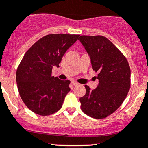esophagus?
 Returning a JSON list of instances; mask_svg holds the SVG:
<instances>
[{
  "mask_svg": "<svg viewBox=\"0 0 148 148\" xmlns=\"http://www.w3.org/2000/svg\"><path fill=\"white\" fill-rule=\"evenodd\" d=\"M71 84H72V85H74V86H77V85H79V83L76 82H74V81L71 82Z\"/></svg>",
  "mask_w": 148,
  "mask_h": 148,
  "instance_id": "34e87169",
  "label": "esophagus"
}]
</instances>
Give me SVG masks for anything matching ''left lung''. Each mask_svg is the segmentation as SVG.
Instances as JSON below:
<instances>
[{
	"label": "left lung",
	"mask_w": 148,
	"mask_h": 148,
	"mask_svg": "<svg viewBox=\"0 0 148 148\" xmlns=\"http://www.w3.org/2000/svg\"><path fill=\"white\" fill-rule=\"evenodd\" d=\"M79 40L87 52L99 84L79 99L84 113L95 119L105 118L124 102L130 87V68L126 58L110 40L102 36H81Z\"/></svg>",
	"instance_id": "obj_1"
}]
</instances>
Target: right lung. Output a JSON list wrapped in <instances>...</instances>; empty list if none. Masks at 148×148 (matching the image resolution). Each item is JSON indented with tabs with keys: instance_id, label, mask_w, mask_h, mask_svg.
<instances>
[{
	"instance_id": "obj_1",
	"label": "right lung",
	"mask_w": 148,
	"mask_h": 148,
	"mask_svg": "<svg viewBox=\"0 0 148 148\" xmlns=\"http://www.w3.org/2000/svg\"><path fill=\"white\" fill-rule=\"evenodd\" d=\"M79 35L49 34L40 38L24 54L16 71L21 98L33 112L42 116L53 114L62 107L70 91L69 80L51 76L69 48Z\"/></svg>"
}]
</instances>
